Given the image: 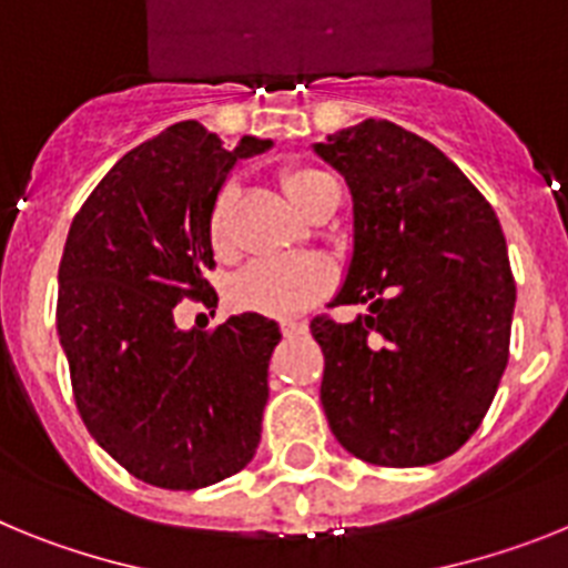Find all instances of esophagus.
Returning <instances> with one entry per match:
<instances>
[{"label": "esophagus", "instance_id": "34e87169", "mask_svg": "<svg viewBox=\"0 0 568 568\" xmlns=\"http://www.w3.org/2000/svg\"><path fill=\"white\" fill-rule=\"evenodd\" d=\"M280 328H283V337H300V334H305L308 332V325L305 323H300V320H283V323H280Z\"/></svg>", "mask_w": 568, "mask_h": 568}]
</instances>
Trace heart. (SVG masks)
I'll use <instances>...</instances> for the list:
<instances>
[{
	"mask_svg": "<svg viewBox=\"0 0 568 568\" xmlns=\"http://www.w3.org/2000/svg\"><path fill=\"white\" fill-rule=\"evenodd\" d=\"M332 176L320 171V168H291L283 174V189L288 200L300 211H308L317 191ZM236 200V185H225L220 196L214 200V209L209 216V236L216 254H229L231 248V209ZM328 285L323 265L314 260H256L245 265L231 283V303L240 312H256L265 317H291V314L305 312L314 300Z\"/></svg>",
	"mask_w": 568,
	"mask_h": 568,
	"instance_id": "1",
	"label": "heart"
}]
</instances>
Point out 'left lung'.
<instances>
[{
  "mask_svg": "<svg viewBox=\"0 0 568 568\" xmlns=\"http://www.w3.org/2000/svg\"><path fill=\"white\" fill-rule=\"evenodd\" d=\"M352 191V260L317 317L325 417L374 466H428L477 432L509 363L515 277L495 211L440 148L388 120L314 142Z\"/></svg>",
  "mask_w": 568,
  "mask_h": 568,
  "instance_id": "left-lung-1",
  "label": "left lung"
}]
</instances>
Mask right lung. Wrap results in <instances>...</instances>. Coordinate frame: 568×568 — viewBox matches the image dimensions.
<instances>
[{"instance_id": "1", "label": "right lung", "mask_w": 568, "mask_h": 568, "mask_svg": "<svg viewBox=\"0 0 568 568\" xmlns=\"http://www.w3.org/2000/svg\"><path fill=\"white\" fill-rule=\"evenodd\" d=\"M268 148L176 122L128 151L68 231L57 332L77 408L113 460L160 489H205L260 446L280 325L245 312L182 332L174 312L211 305V209L231 168Z\"/></svg>"}]
</instances>
